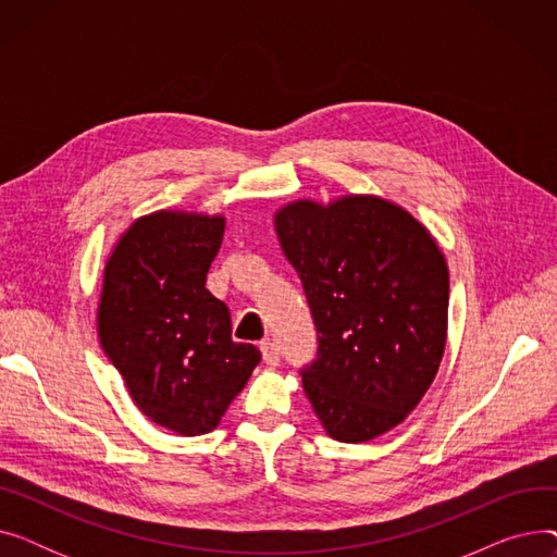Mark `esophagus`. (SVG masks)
Listing matches in <instances>:
<instances>
[{"mask_svg": "<svg viewBox=\"0 0 557 557\" xmlns=\"http://www.w3.org/2000/svg\"><path fill=\"white\" fill-rule=\"evenodd\" d=\"M261 357L269 366H277L280 363V347L273 341H261Z\"/></svg>", "mask_w": 557, "mask_h": 557, "instance_id": "34e87169", "label": "esophagus"}]
</instances>
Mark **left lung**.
Masks as SVG:
<instances>
[{"label": "left lung", "mask_w": 557, "mask_h": 557, "mask_svg": "<svg viewBox=\"0 0 557 557\" xmlns=\"http://www.w3.org/2000/svg\"><path fill=\"white\" fill-rule=\"evenodd\" d=\"M302 280L318 357L300 370L325 431L368 443L406 420L441 368L449 271L431 232L399 205L349 194L275 212Z\"/></svg>", "instance_id": "obj_1"}]
</instances>
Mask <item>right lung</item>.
I'll list each match as a JSON object with an SVG mask.
<instances>
[{"label":"right lung","instance_id":"right-lung-1","mask_svg":"<svg viewBox=\"0 0 557 557\" xmlns=\"http://www.w3.org/2000/svg\"><path fill=\"white\" fill-rule=\"evenodd\" d=\"M225 219L162 210L137 219L103 269L97 330L139 411L178 433L219 426L261 352L232 341L227 307L205 280Z\"/></svg>","mask_w":557,"mask_h":557}]
</instances>
